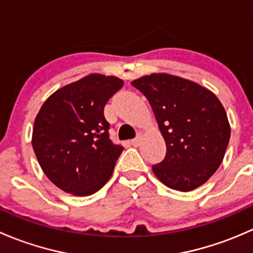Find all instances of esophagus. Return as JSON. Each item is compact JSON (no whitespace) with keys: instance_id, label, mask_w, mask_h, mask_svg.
Listing matches in <instances>:
<instances>
[{"instance_id":"esophagus-1","label":"esophagus","mask_w":253,"mask_h":253,"mask_svg":"<svg viewBox=\"0 0 253 253\" xmlns=\"http://www.w3.org/2000/svg\"><path fill=\"white\" fill-rule=\"evenodd\" d=\"M142 137L143 134L139 132L138 134H137V137L134 139H132V145H134V147H138L139 144H141V141H142Z\"/></svg>"}]
</instances>
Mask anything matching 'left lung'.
<instances>
[{
	"label": "left lung",
	"mask_w": 253,
	"mask_h": 253,
	"mask_svg": "<svg viewBox=\"0 0 253 253\" xmlns=\"http://www.w3.org/2000/svg\"><path fill=\"white\" fill-rule=\"evenodd\" d=\"M149 101L167 144L152 169L168 187L188 192L220 167L230 139L224 106L211 90L188 79L153 73L132 82Z\"/></svg>",
	"instance_id": "left-lung-1"
}]
</instances>
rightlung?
<instances>
[{
	"instance_id": "1",
	"label": "right lung",
	"mask_w": 253,
	"mask_h": 253,
	"mask_svg": "<svg viewBox=\"0 0 253 253\" xmlns=\"http://www.w3.org/2000/svg\"><path fill=\"white\" fill-rule=\"evenodd\" d=\"M122 85V79L93 73L56 90L38 112L33 149L48 180L65 192L93 195L111 177L124 147L109 137L104 108Z\"/></svg>"
}]
</instances>
